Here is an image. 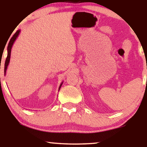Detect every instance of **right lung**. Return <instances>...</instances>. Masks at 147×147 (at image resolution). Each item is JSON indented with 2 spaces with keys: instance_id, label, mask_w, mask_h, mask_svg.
Returning <instances> with one entry per match:
<instances>
[{
  "instance_id": "obj_1",
  "label": "right lung",
  "mask_w": 147,
  "mask_h": 147,
  "mask_svg": "<svg viewBox=\"0 0 147 147\" xmlns=\"http://www.w3.org/2000/svg\"><path fill=\"white\" fill-rule=\"evenodd\" d=\"M20 32H21V30H17V32L14 34V35L13 37H11V39H10L9 41V43L8 44V47H7V59H6V61H5V76L6 75V72H7V67L8 65H9V62H10V58H11V49H12V47H13V43H15V40L17 39V38L18 37V36H19ZM7 44V43H6ZM62 84H63V82H61V84H60L59 87V90H60V88H61Z\"/></svg>"
}]
</instances>
